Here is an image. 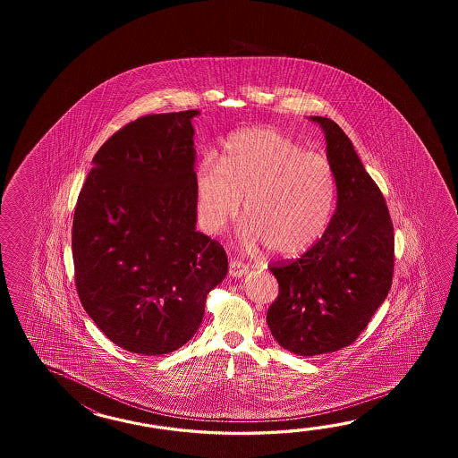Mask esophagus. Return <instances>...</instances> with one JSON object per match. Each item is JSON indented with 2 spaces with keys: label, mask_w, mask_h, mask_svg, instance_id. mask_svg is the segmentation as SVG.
<instances>
[{
  "label": "esophagus",
  "mask_w": 458,
  "mask_h": 458,
  "mask_svg": "<svg viewBox=\"0 0 458 458\" xmlns=\"http://www.w3.org/2000/svg\"><path fill=\"white\" fill-rule=\"evenodd\" d=\"M249 273V267L247 265H243L242 262H239V260H231L229 262V276H233V278H242Z\"/></svg>",
  "instance_id": "esophagus-1"
}]
</instances>
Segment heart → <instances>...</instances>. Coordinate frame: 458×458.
<instances>
[{
	"mask_svg": "<svg viewBox=\"0 0 458 458\" xmlns=\"http://www.w3.org/2000/svg\"><path fill=\"white\" fill-rule=\"evenodd\" d=\"M331 162L272 127L229 137L219 162L201 158L195 174L196 215L201 229L219 233L243 201L241 241L249 250L278 257L308 250L331 223L335 206Z\"/></svg>",
	"mask_w": 458,
	"mask_h": 458,
	"instance_id": "heart-1",
	"label": "heart"
}]
</instances>
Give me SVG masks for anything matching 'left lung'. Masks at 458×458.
Segmentation results:
<instances>
[{
  "instance_id": "obj_1",
  "label": "left lung",
  "mask_w": 458,
  "mask_h": 458,
  "mask_svg": "<svg viewBox=\"0 0 458 458\" xmlns=\"http://www.w3.org/2000/svg\"><path fill=\"white\" fill-rule=\"evenodd\" d=\"M310 119L326 136L337 208L308 252L270 267L280 293L267 312L275 341L301 357L351 345L386 300L394 267L393 223L380 188L341 127L327 117Z\"/></svg>"
}]
</instances>
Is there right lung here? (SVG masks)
Masks as SVG:
<instances>
[{
  "instance_id": "1",
  "label": "right lung",
  "mask_w": 458,
  "mask_h": 458,
  "mask_svg": "<svg viewBox=\"0 0 458 458\" xmlns=\"http://www.w3.org/2000/svg\"><path fill=\"white\" fill-rule=\"evenodd\" d=\"M148 114L98 150L72 231L78 296L124 351L162 355L195 335L225 280L221 243L196 231L193 119Z\"/></svg>"
}]
</instances>
